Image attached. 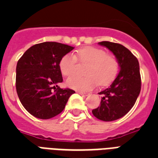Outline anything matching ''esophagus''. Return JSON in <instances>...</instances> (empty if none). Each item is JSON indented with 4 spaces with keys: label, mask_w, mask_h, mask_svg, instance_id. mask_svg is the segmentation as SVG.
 Listing matches in <instances>:
<instances>
[{
    "label": "esophagus",
    "mask_w": 158,
    "mask_h": 158,
    "mask_svg": "<svg viewBox=\"0 0 158 158\" xmlns=\"http://www.w3.org/2000/svg\"><path fill=\"white\" fill-rule=\"evenodd\" d=\"M78 94H80V95H82V96H84V97H86L89 95V94H85V93H82V92H78Z\"/></svg>",
    "instance_id": "esophagus-1"
}]
</instances>
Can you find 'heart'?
Masks as SVG:
<instances>
[{
	"instance_id": "obj_1",
	"label": "heart",
	"mask_w": 158,
	"mask_h": 158,
	"mask_svg": "<svg viewBox=\"0 0 158 158\" xmlns=\"http://www.w3.org/2000/svg\"><path fill=\"white\" fill-rule=\"evenodd\" d=\"M77 60L80 63H89L86 69L89 76H72L67 79V86L78 91H89L98 83L101 86H106L112 83L119 71V63L114 56L106 54L101 48L85 47L78 49L75 56L69 53L61 57L59 67L64 76L74 74Z\"/></svg>"
}]
</instances>
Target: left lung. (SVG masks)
<instances>
[{"label":"left lung","instance_id":"obj_1","mask_svg":"<svg viewBox=\"0 0 158 158\" xmlns=\"http://www.w3.org/2000/svg\"><path fill=\"white\" fill-rule=\"evenodd\" d=\"M115 55L120 72L108 89L99 93L102 95L101 106L92 112L95 117L103 121H112L123 117L134 106L141 90L139 64L137 58L121 44L101 42Z\"/></svg>","mask_w":158,"mask_h":158}]
</instances>
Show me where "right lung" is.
<instances>
[{"label": "right lung", "mask_w": 158, "mask_h": 158, "mask_svg": "<svg viewBox=\"0 0 158 158\" xmlns=\"http://www.w3.org/2000/svg\"><path fill=\"white\" fill-rule=\"evenodd\" d=\"M74 48L45 42L32 46L18 60L16 91L23 107L31 115L47 120L61 112L75 92L60 89L63 81L59 62Z\"/></svg>", "instance_id": "1"}]
</instances>
